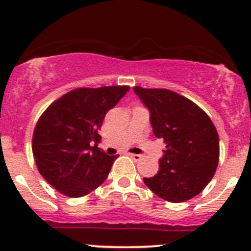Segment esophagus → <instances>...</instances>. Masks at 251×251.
Segmentation results:
<instances>
[{
    "label": "esophagus",
    "instance_id": "34e87169",
    "mask_svg": "<svg viewBox=\"0 0 251 251\" xmlns=\"http://www.w3.org/2000/svg\"><path fill=\"white\" fill-rule=\"evenodd\" d=\"M128 155L132 158V159L134 160V162H139V160L142 159V157H143L142 154H135V153H128Z\"/></svg>",
    "mask_w": 251,
    "mask_h": 251
}]
</instances>
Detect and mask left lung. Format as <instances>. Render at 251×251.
I'll return each instance as SVG.
<instances>
[{
  "mask_svg": "<svg viewBox=\"0 0 251 251\" xmlns=\"http://www.w3.org/2000/svg\"><path fill=\"white\" fill-rule=\"evenodd\" d=\"M133 92L149 109L154 135L166 144L159 171L144 183L171 203L191 200L217 169L220 139L214 124L195 102L169 89L135 86Z\"/></svg>",
  "mask_w": 251,
  "mask_h": 251,
  "instance_id": "8db88e82",
  "label": "left lung"
}]
</instances>
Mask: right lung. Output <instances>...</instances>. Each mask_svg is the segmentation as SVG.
<instances>
[{
    "label": "right lung",
    "instance_id": "add662e5",
    "mask_svg": "<svg viewBox=\"0 0 251 251\" xmlns=\"http://www.w3.org/2000/svg\"><path fill=\"white\" fill-rule=\"evenodd\" d=\"M129 91L128 86L79 88L56 100L37 122L33 154L39 172L68 197H82L101 185L117 155L96 144L103 118Z\"/></svg>",
    "mask_w": 251,
    "mask_h": 251
}]
</instances>
